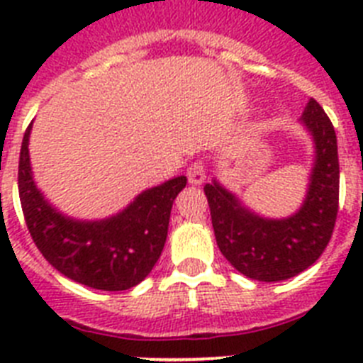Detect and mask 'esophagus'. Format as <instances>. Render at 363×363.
<instances>
[{
	"mask_svg": "<svg viewBox=\"0 0 363 363\" xmlns=\"http://www.w3.org/2000/svg\"><path fill=\"white\" fill-rule=\"evenodd\" d=\"M187 178L192 185H201L205 182V167L203 163L194 162L187 169Z\"/></svg>",
	"mask_w": 363,
	"mask_h": 363,
	"instance_id": "34e87169",
	"label": "esophagus"
}]
</instances>
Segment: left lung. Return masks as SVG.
I'll list each match as a JSON object with an SVG mask.
<instances>
[{"instance_id":"obj_1","label":"left lung","mask_w":363,"mask_h":363,"mask_svg":"<svg viewBox=\"0 0 363 363\" xmlns=\"http://www.w3.org/2000/svg\"><path fill=\"white\" fill-rule=\"evenodd\" d=\"M300 123L313 138L314 158L306 198L296 213L262 216L216 178L203 187L221 255L252 280L281 281L300 274L322 256L335 229L340 189L335 127L313 98Z\"/></svg>"}]
</instances>
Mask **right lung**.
Returning a JSON list of instances; mask_svg holds the SVG:
<instances>
[{
	"instance_id": "right-lung-1",
	"label": "right lung",
	"mask_w": 363,
	"mask_h": 363,
	"mask_svg": "<svg viewBox=\"0 0 363 363\" xmlns=\"http://www.w3.org/2000/svg\"><path fill=\"white\" fill-rule=\"evenodd\" d=\"M19 152L18 187L28 233L45 259L63 277L99 291H125L149 277L163 251L172 201L185 176L138 194L123 211L104 220H78L57 211L32 176L28 140Z\"/></svg>"
}]
</instances>
